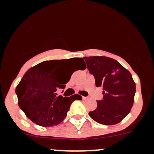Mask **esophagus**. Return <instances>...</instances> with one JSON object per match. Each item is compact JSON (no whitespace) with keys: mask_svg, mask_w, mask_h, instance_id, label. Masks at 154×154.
<instances>
[{"mask_svg":"<svg viewBox=\"0 0 154 154\" xmlns=\"http://www.w3.org/2000/svg\"><path fill=\"white\" fill-rule=\"evenodd\" d=\"M86 98H87V97H85V96H82V99H83V100L86 99Z\"/></svg>","mask_w":154,"mask_h":154,"instance_id":"obj_1","label":"esophagus"}]
</instances>
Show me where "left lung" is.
Here are the masks:
<instances>
[{
	"label": "left lung",
	"mask_w": 154,
	"mask_h": 154,
	"mask_svg": "<svg viewBox=\"0 0 154 154\" xmlns=\"http://www.w3.org/2000/svg\"><path fill=\"white\" fill-rule=\"evenodd\" d=\"M96 87L103 88V98L90 111L94 121L105 125L120 122L130 113L134 103L135 83L132 75L116 60L106 56L84 57Z\"/></svg>",
	"instance_id": "left-lung-1"
}]
</instances>
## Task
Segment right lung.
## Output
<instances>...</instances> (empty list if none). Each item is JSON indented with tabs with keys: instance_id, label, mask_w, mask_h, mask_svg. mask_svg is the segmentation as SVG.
I'll return each instance as SVG.
<instances>
[{
	"instance_id": "right-lung-1",
	"label": "right lung",
	"mask_w": 154,
	"mask_h": 154,
	"mask_svg": "<svg viewBox=\"0 0 154 154\" xmlns=\"http://www.w3.org/2000/svg\"><path fill=\"white\" fill-rule=\"evenodd\" d=\"M78 62L82 70L86 65L82 58L45 61L32 67L24 74L16 88L20 109L32 122L42 127L59 125L65 119L75 100H82L79 95L71 97L57 95V90L64 89L70 76H63L66 66Z\"/></svg>"
}]
</instances>
